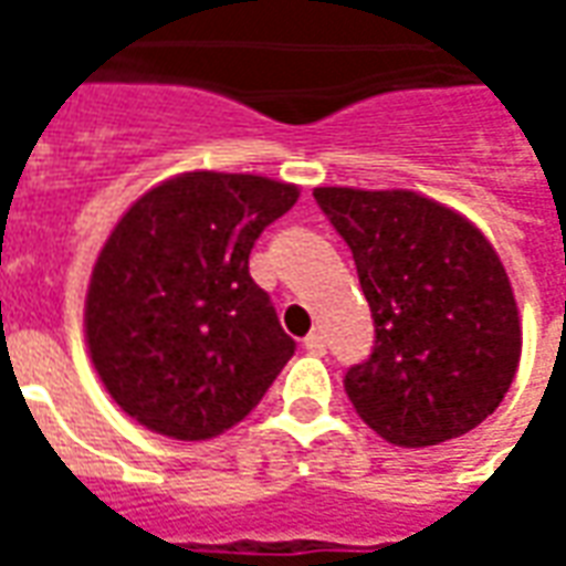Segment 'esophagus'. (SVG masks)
<instances>
[{
    "mask_svg": "<svg viewBox=\"0 0 566 566\" xmlns=\"http://www.w3.org/2000/svg\"><path fill=\"white\" fill-rule=\"evenodd\" d=\"M303 348H306L308 355H327V339L321 333H308L306 339H303Z\"/></svg>",
    "mask_w": 566,
    "mask_h": 566,
    "instance_id": "esophagus-1",
    "label": "esophagus"
}]
</instances>
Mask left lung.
<instances>
[{
	"instance_id": "left-lung-1",
	"label": "left lung",
	"mask_w": 566,
	"mask_h": 566,
	"mask_svg": "<svg viewBox=\"0 0 566 566\" xmlns=\"http://www.w3.org/2000/svg\"><path fill=\"white\" fill-rule=\"evenodd\" d=\"M352 248L376 345L345 394L379 437L421 449L473 430L510 391L522 327L494 248L458 211L412 190L315 187Z\"/></svg>"
}]
</instances>
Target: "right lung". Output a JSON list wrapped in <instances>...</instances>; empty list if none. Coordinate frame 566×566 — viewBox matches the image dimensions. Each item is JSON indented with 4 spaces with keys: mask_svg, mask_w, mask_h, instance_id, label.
<instances>
[{
    "mask_svg": "<svg viewBox=\"0 0 566 566\" xmlns=\"http://www.w3.org/2000/svg\"><path fill=\"white\" fill-rule=\"evenodd\" d=\"M296 197L260 175L187 172L117 221L93 266L84 327L93 367L127 416L193 442L263 400L296 343L248 254Z\"/></svg>",
    "mask_w": 566,
    "mask_h": 566,
    "instance_id": "obj_1",
    "label": "right lung"
}]
</instances>
